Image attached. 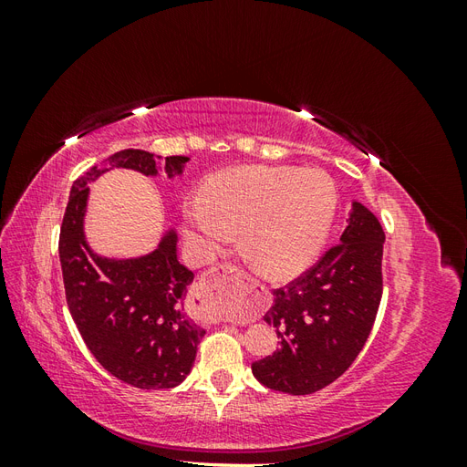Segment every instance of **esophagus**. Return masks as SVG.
<instances>
[{
  "instance_id": "34e87169",
  "label": "esophagus",
  "mask_w": 467,
  "mask_h": 467,
  "mask_svg": "<svg viewBox=\"0 0 467 467\" xmlns=\"http://www.w3.org/2000/svg\"><path fill=\"white\" fill-rule=\"evenodd\" d=\"M225 273H230V275H234L235 278H245V273L242 271V268H237V266H230L228 271ZM216 280H218V275H206L204 278H201L199 280V285H196V288H194V292H196V296H199V298H206L208 296V292H210V288L216 285Z\"/></svg>"
}]
</instances>
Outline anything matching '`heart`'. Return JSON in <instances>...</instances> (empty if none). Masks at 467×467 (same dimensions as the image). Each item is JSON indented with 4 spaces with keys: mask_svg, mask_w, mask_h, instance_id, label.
<instances>
[{
    "mask_svg": "<svg viewBox=\"0 0 467 467\" xmlns=\"http://www.w3.org/2000/svg\"><path fill=\"white\" fill-rule=\"evenodd\" d=\"M337 210L333 179L321 169L249 165L212 177L202 202L182 210V234L206 261L242 232L249 259L271 276H290L316 257Z\"/></svg>",
    "mask_w": 467,
    "mask_h": 467,
    "instance_id": "heart-1",
    "label": "heart"
}]
</instances>
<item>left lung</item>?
I'll return each instance as SVG.
<instances>
[{
	"instance_id": "left-lung-1",
	"label": "left lung",
	"mask_w": 467,
	"mask_h": 467,
	"mask_svg": "<svg viewBox=\"0 0 467 467\" xmlns=\"http://www.w3.org/2000/svg\"><path fill=\"white\" fill-rule=\"evenodd\" d=\"M384 242L378 218L352 201L338 244L304 276L273 292L263 319L276 329L280 348L251 364L263 386L307 395L348 370L379 307Z\"/></svg>"
}]
</instances>
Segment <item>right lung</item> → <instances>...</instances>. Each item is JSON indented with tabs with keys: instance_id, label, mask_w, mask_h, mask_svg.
I'll return each mask as SVG.
<instances>
[{
	"instance_id": "add662e5",
	"label": "right lung",
	"mask_w": 467,
	"mask_h": 467,
	"mask_svg": "<svg viewBox=\"0 0 467 467\" xmlns=\"http://www.w3.org/2000/svg\"><path fill=\"white\" fill-rule=\"evenodd\" d=\"M122 150L93 165L69 191L60 230L66 300L91 355L120 381L140 389L179 386L194 364L204 329L185 312L194 275L177 257V232L167 228L158 247L140 257L99 255L88 242L89 185L110 169L146 177H181L189 158Z\"/></svg>"
}]
</instances>
